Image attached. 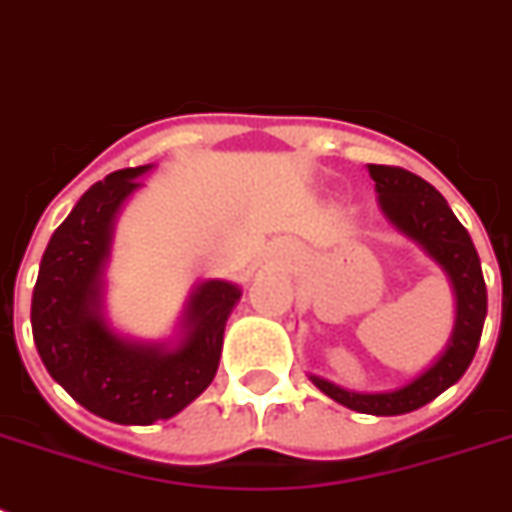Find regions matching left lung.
I'll list each match as a JSON object with an SVG mask.
<instances>
[{
  "mask_svg": "<svg viewBox=\"0 0 512 512\" xmlns=\"http://www.w3.org/2000/svg\"><path fill=\"white\" fill-rule=\"evenodd\" d=\"M374 191L380 201L382 215L401 236L414 241L433 263L446 273L454 292V327L444 350L430 366H425L412 380L390 390H348L319 374H308V380L337 404L353 412L393 417L430 404L446 388H452L462 374L468 372L476 356L478 340L486 319V284L481 273V260L473 247L465 225L454 217L452 207L441 193L422 177L401 167L369 164Z\"/></svg>",
  "mask_w": 512,
  "mask_h": 512,
  "instance_id": "obj_1",
  "label": "left lung"
}]
</instances>
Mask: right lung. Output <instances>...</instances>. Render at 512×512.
Here are the masks:
<instances>
[{"instance_id": "add662e5", "label": "right lung", "mask_w": 512, "mask_h": 512, "mask_svg": "<svg viewBox=\"0 0 512 512\" xmlns=\"http://www.w3.org/2000/svg\"><path fill=\"white\" fill-rule=\"evenodd\" d=\"M154 164L111 172L76 201L44 249L31 297L42 364L87 412L119 425L170 420L209 388L223 353L225 321L241 287L204 279L191 289L175 335H122L106 313V265L116 217Z\"/></svg>"}]
</instances>
